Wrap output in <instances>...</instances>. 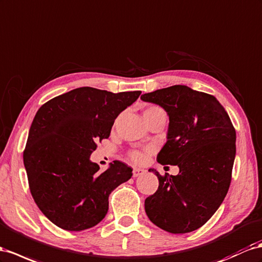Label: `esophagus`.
Instances as JSON below:
<instances>
[{
  "instance_id": "34e87169",
  "label": "esophagus",
  "mask_w": 262,
  "mask_h": 262,
  "mask_svg": "<svg viewBox=\"0 0 262 262\" xmlns=\"http://www.w3.org/2000/svg\"><path fill=\"white\" fill-rule=\"evenodd\" d=\"M144 169L143 168H138V167H134L133 168V178H138V176H140V175H142V174H144Z\"/></svg>"
}]
</instances>
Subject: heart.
<instances>
[{
    "label": "heart",
    "instance_id": "b5f03b06",
    "mask_svg": "<svg viewBox=\"0 0 262 262\" xmlns=\"http://www.w3.org/2000/svg\"><path fill=\"white\" fill-rule=\"evenodd\" d=\"M154 112H164V111L162 110L160 107H158V105H151V107H148L144 110L143 116L154 114ZM129 158L131 159V161L134 162V163H141V162L144 160V154L140 151L132 150L129 152Z\"/></svg>",
    "mask_w": 262,
    "mask_h": 262
}]
</instances>
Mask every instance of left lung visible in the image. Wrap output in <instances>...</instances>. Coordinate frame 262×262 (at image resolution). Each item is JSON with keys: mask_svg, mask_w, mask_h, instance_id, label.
I'll use <instances>...</instances> for the list:
<instances>
[{"mask_svg": "<svg viewBox=\"0 0 262 262\" xmlns=\"http://www.w3.org/2000/svg\"><path fill=\"white\" fill-rule=\"evenodd\" d=\"M168 115L161 164L178 165L179 175H161L159 188L144 202L148 219L172 234L199 229L227 195L236 155V130L225 108L208 94L175 84L141 96Z\"/></svg>", "mask_w": 262, "mask_h": 262, "instance_id": "left-lung-1", "label": "left lung"}]
</instances>
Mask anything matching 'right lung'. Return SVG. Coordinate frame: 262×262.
<instances>
[{"mask_svg":"<svg viewBox=\"0 0 262 262\" xmlns=\"http://www.w3.org/2000/svg\"><path fill=\"white\" fill-rule=\"evenodd\" d=\"M140 95L81 87L36 112L23 152L28 186L41 213L59 228L80 231L100 223L110 193L131 179L132 168L122 162L114 161L100 173L89 158Z\"/></svg>","mask_w":262,"mask_h":262,"instance_id":"obj_1","label":"right lung"}]
</instances>
